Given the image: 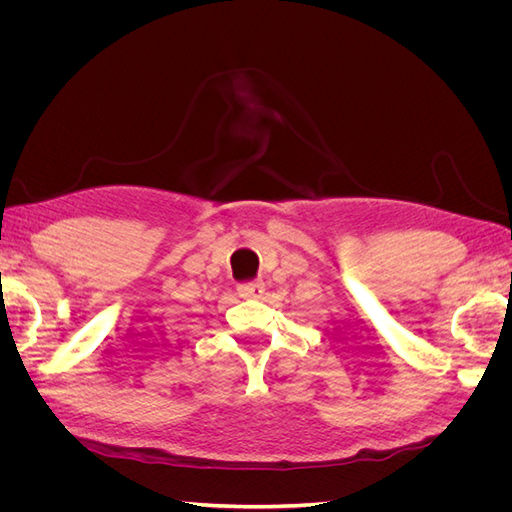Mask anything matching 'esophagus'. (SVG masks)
Wrapping results in <instances>:
<instances>
[{
    "mask_svg": "<svg viewBox=\"0 0 512 512\" xmlns=\"http://www.w3.org/2000/svg\"><path fill=\"white\" fill-rule=\"evenodd\" d=\"M241 299H260L265 294V284L262 282H245L237 286Z\"/></svg>",
    "mask_w": 512,
    "mask_h": 512,
    "instance_id": "esophagus-1",
    "label": "esophagus"
}]
</instances>
